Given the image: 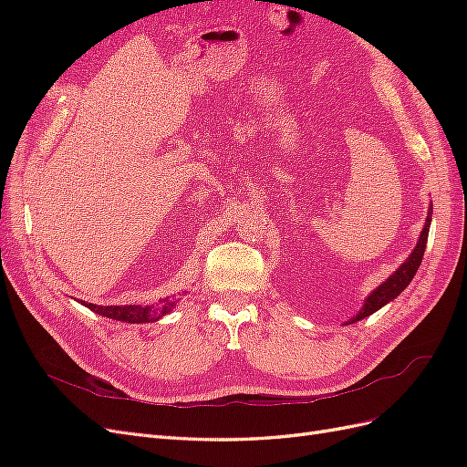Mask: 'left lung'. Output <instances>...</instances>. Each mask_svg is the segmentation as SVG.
Masks as SVG:
<instances>
[{
  "label": "left lung",
  "instance_id": "left-lung-1",
  "mask_svg": "<svg viewBox=\"0 0 467 467\" xmlns=\"http://www.w3.org/2000/svg\"><path fill=\"white\" fill-rule=\"evenodd\" d=\"M431 214H432V206L429 208V216H427V223L425 228H422L420 232V237H419V244L417 247L413 249L411 255H409V259L395 271L384 285H379L370 296L368 300H366L364 307L358 312L357 317H352L348 323H355V321H360L364 317L372 316L374 312H378V309L381 306H386L388 302H391L393 298H398V296L407 288L409 282L413 280L415 273L419 271L420 266V261H422V255H425V247H427V239H429V228H431ZM347 323V325H348Z\"/></svg>",
  "mask_w": 467,
  "mask_h": 467
}]
</instances>
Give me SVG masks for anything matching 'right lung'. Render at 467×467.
<instances>
[{
    "label": "right lung",
    "mask_w": 467,
    "mask_h": 467,
    "mask_svg": "<svg viewBox=\"0 0 467 467\" xmlns=\"http://www.w3.org/2000/svg\"><path fill=\"white\" fill-rule=\"evenodd\" d=\"M83 306L89 307L91 312L109 319L126 321V323H150L165 316L173 304L155 307V306H95V304L83 302Z\"/></svg>",
    "instance_id": "1"
}]
</instances>
